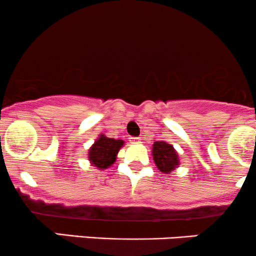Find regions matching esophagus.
<instances>
[{
  "label": "esophagus",
  "instance_id": "1",
  "mask_svg": "<svg viewBox=\"0 0 256 256\" xmlns=\"http://www.w3.org/2000/svg\"><path fill=\"white\" fill-rule=\"evenodd\" d=\"M130 142L133 144H139V142H142V139L138 136H133V138H130Z\"/></svg>",
  "mask_w": 256,
  "mask_h": 256
}]
</instances>
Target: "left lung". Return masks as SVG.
<instances>
[{
  "label": "left lung",
  "instance_id": "8db88e82",
  "mask_svg": "<svg viewBox=\"0 0 256 256\" xmlns=\"http://www.w3.org/2000/svg\"><path fill=\"white\" fill-rule=\"evenodd\" d=\"M152 156L157 168L162 173L169 174L179 166V154L174 150L173 145L166 142H154L152 145Z\"/></svg>",
  "mask_w": 256,
  "mask_h": 256
}]
</instances>
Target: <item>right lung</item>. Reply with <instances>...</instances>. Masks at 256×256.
Instances as JSON below:
<instances>
[{"mask_svg":"<svg viewBox=\"0 0 256 256\" xmlns=\"http://www.w3.org/2000/svg\"><path fill=\"white\" fill-rule=\"evenodd\" d=\"M123 145H124L123 140L111 139L102 134L90 148L88 160L92 166H96L98 169L108 168L114 163L117 154Z\"/></svg>","mask_w":256,"mask_h":256,"instance_id":"obj_1","label":"right lung"}]
</instances>
